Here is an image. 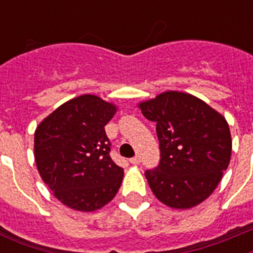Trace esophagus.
<instances>
[{"label": "esophagus", "mask_w": 253, "mask_h": 253, "mask_svg": "<svg viewBox=\"0 0 253 253\" xmlns=\"http://www.w3.org/2000/svg\"><path fill=\"white\" fill-rule=\"evenodd\" d=\"M130 163L131 164H134V166H138L139 163H140V158H139V156H135V158L130 159Z\"/></svg>", "instance_id": "34e87169"}]
</instances>
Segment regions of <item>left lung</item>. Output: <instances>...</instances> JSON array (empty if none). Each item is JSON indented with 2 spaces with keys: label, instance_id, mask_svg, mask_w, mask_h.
Here are the masks:
<instances>
[{
  "label": "left lung",
  "instance_id": "obj_1",
  "mask_svg": "<svg viewBox=\"0 0 253 253\" xmlns=\"http://www.w3.org/2000/svg\"><path fill=\"white\" fill-rule=\"evenodd\" d=\"M156 122L160 164L147 170L151 190L177 210L202 204L211 196L230 164L232 140L223 115L198 97L168 90L138 103Z\"/></svg>",
  "mask_w": 253,
  "mask_h": 253
}]
</instances>
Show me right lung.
<instances>
[{
    "mask_svg": "<svg viewBox=\"0 0 253 253\" xmlns=\"http://www.w3.org/2000/svg\"><path fill=\"white\" fill-rule=\"evenodd\" d=\"M118 110L98 95L83 94L55 109L38 125L34 156L44 184L61 204L91 212L118 193L123 168L111 160L105 126Z\"/></svg>",
    "mask_w": 253,
    "mask_h": 253,
    "instance_id": "1",
    "label": "right lung"
}]
</instances>
